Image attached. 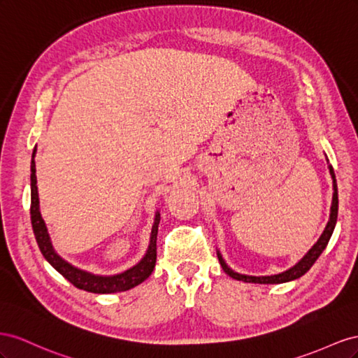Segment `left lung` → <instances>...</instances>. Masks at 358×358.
I'll use <instances>...</instances> for the list:
<instances>
[{"instance_id": "1", "label": "left lung", "mask_w": 358, "mask_h": 358, "mask_svg": "<svg viewBox=\"0 0 358 358\" xmlns=\"http://www.w3.org/2000/svg\"><path fill=\"white\" fill-rule=\"evenodd\" d=\"M329 169H330V173H331V178H333V189H334V193H333V202H331V210H330V220L329 223H327V227L322 232V236L320 237V240L316 241L313 244V248L304 255L303 259L295 264L292 268L283 271V273H279V274H273V275H246V274H240L237 271L231 270L227 262L223 261L222 255L217 252V258H219V262L222 265L223 271L227 273L228 275H231L232 279L236 280H243V282H248V283H285V282H289V280H295L301 278V275L304 273H308L310 270L312 265L315 264V261L320 258V255L324 252V249L327 248V244H329L330 241V237L331 234L334 231V227H336V220H338V210H339V199H338V185H336V176H334V171H333V166L329 165Z\"/></svg>"}]
</instances>
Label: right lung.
Masks as SVG:
<instances>
[{
    "label": "right lung",
    "mask_w": 358,
    "mask_h": 358,
    "mask_svg": "<svg viewBox=\"0 0 358 358\" xmlns=\"http://www.w3.org/2000/svg\"><path fill=\"white\" fill-rule=\"evenodd\" d=\"M34 157H36V148L33 151V159H31V210L29 211H31V224H33L36 241L38 244L40 252L43 253L45 259L52 265L59 274H63L70 283H73L76 288L88 291V292H94V294L121 292V291L135 288L136 285L144 282L152 273V270H155V265H156L157 229H159V222H160V213L159 211L156 213L155 224H152V229H151L150 246L145 257L142 258L135 267H131L124 273H120L115 275H97V274L76 268L73 265L61 258L59 255L54 250L52 243H50L45 220L42 219V214H40V208H38V192H37Z\"/></svg>",
    "instance_id": "add662e5"
}]
</instances>
